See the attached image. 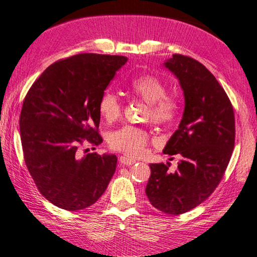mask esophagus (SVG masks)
Here are the masks:
<instances>
[{
	"label": "esophagus",
	"mask_w": 257,
	"mask_h": 257,
	"mask_svg": "<svg viewBox=\"0 0 257 257\" xmlns=\"http://www.w3.org/2000/svg\"><path fill=\"white\" fill-rule=\"evenodd\" d=\"M119 161H120L121 164H124V165H133L135 162H136V161H135L134 159L127 158V156H120Z\"/></svg>",
	"instance_id": "34e87169"
}]
</instances>
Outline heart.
I'll return each instance as SVG.
<instances>
[{"label":"heart","instance_id":"b5f03b06","mask_svg":"<svg viewBox=\"0 0 257 257\" xmlns=\"http://www.w3.org/2000/svg\"><path fill=\"white\" fill-rule=\"evenodd\" d=\"M130 88L133 93L149 104L146 115L155 123L167 124L176 119L179 112V102L176 97L167 95V88L158 77L153 75L138 77L133 80ZM98 110L106 121L118 119L122 111L118 95L108 90L104 93L99 99ZM149 139V134L145 129L124 125L108 135L107 142L112 150L129 156H141L146 150Z\"/></svg>","mask_w":257,"mask_h":257}]
</instances>
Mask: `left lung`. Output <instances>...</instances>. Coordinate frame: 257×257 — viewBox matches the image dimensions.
<instances>
[{"mask_svg": "<svg viewBox=\"0 0 257 257\" xmlns=\"http://www.w3.org/2000/svg\"><path fill=\"white\" fill-rule=\"evenodd\" d=\"M163 66L184 90L182 119L163 150L164 154L179 155L180 161L176 171H170V163L150 164L145 193L159 211L178 215L203 203L220 184L231 158L236 129L228 95L202 63L173 54Z\"/></svg>", "mask_w": 257, "mask_h": 257, "instance_id": "left-lung-1", "label": "left lung"}]
</instances>
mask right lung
Returning <instances> with one entry per match:
<instances>
[{
  "instance_id": "add662e5",
  "label": "right lung",
  "mask_w": 257,
  "mask_h": 257,
  "mask_svg": "<svg viewBox=\"0 0 257 257\" xmlns=\"http://www.w3.org/2000/svg\"><path fill=\"white\" fill-rule=\"evenodd\" d=\"M127 60L94 53L60 60L26 95L19 120L25 162L40 193L55 206L79 211L93 205L114 175V154L81 156L78 149L103 142L99 99Z\"/></svg>"
}]
</instances>
